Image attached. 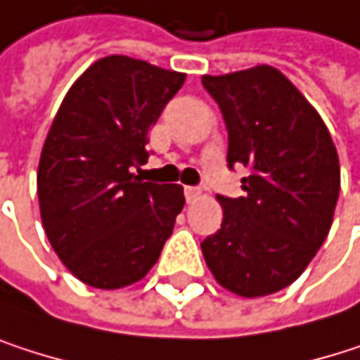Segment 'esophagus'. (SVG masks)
<instances>
[{
  "label": "esophagus",
  "mask_w": 360,
  "mask_h": 360,
  "mask_svg": "<svg viewBox=\"0 0 360 360\" xmlns=\"http://www.w3.org/2000/svg\"><path fill=\"white\" fill-rule=\"evenodd\" d=\"M184 197H186V203H195L201 197V188H197V186H184Z\"/></svg>",
  "instance_id": "esophagus-1"
}]
</instances>
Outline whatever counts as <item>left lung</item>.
<instances>
[{
    "instance_id": "obj_1",
    "label": "left lung",
    "mask_w": 360,
    "mask_h": 360,
    "mask_svg": "<svg viewBox=\"0 0 360 360\" xmlns=\"http://www.w3.org/2000/svg\"><path fill=\"white\" fill-rule=\"evenodd\" d=\"M229 129V167L241 163L245 197H218L224 218L201 243L216 281L262 297L291 285L327 239L340 195V161L327 125L278 69L258 65L203 75Z\"/></svg>"
}]
</instances>
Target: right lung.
I'll use <instances>...</instances> for the list:
<instances>
[{
    "instance_id": "1",
    "label": "right lung",
    "mask_w": 360,
    "mask_h": 360,
    "mask_svg": "<svg viewBox=\"0 0 360 360\" xmlns=\"http://www.w3.org/2000/svg\"><path fill=\"white\" fill-rule=\"evenodd\" d=\"M186 75L106 56L67 91L37 169L50 245L82 283L121 289L155 266L184 207L180 184L142 182L148 129Z\"/></svg>"
}]
</instances>
